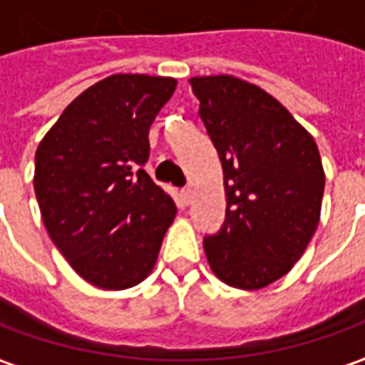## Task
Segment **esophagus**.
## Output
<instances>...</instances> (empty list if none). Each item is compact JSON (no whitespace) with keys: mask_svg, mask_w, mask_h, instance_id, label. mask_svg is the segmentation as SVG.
Listing matches in <instances>:
<instances>
[{"mask_svg":"<svg viewBox=\"0 0 365 365\" xmlns=\"http://www.w3.org/2000/svg\"><path fill=\"white\" fill-rule=\"evenodd\" d=\"M182 202L185 204V206H190V204L194 202V190H192V187H185V190H182Z\"/></svg>","mask_w":365,"mask_h":365,"instance_id":"34e87169","label":"esophagus"}]
</instances>
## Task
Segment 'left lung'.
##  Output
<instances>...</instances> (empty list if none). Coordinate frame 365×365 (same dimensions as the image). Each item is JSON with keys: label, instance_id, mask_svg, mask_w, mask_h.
Wrapping results in <instances>:
<instances>
[{"label": "left lung", "instance_id": "left-lung-1", "mask_svg": "<svg viewBox=\"0 0 365 365\" xmlns=\"http://www.w3.org/2000/svg\"><path fill=\"white\" fill-rule=\"evenodd\" d=\"M200 117L218 151L228 195L226 224L204 242L222 283L258 291L279 281L319 226L325 171L311 133L252 82L194 76Z\"/></svg>", "mask_w": 365, "mask_h": 365}]
</instances>
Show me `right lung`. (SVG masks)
Returning a JSON list of instances; mask_svg holds the SVG:
<instances>
[{"label": "right lung", "instance_id": "add662e5", "mask_svg": "<svg viewBox=\"0 0 365 365\" xmlns=\"http://www.w3.org/2000/svg\"><path fill=\"white\" fill-rule=\"evenodd\" d=\"M175 86L170 76H107L64 108L36 149L34 192L46 230L98 289L145 281L178 214L143 170L149 127Z\"/></svg>", "mask_w": 365, "mask_h": 365}]
</instances>
